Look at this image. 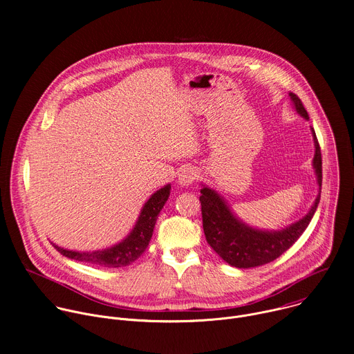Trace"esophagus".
I'll return each mask as SVG.
<instances>
[{"label":"esophagus","instance_id":"1","mask_svg":"<svg viewBox=\"0 0 354 354\" xmlns=\"http://www.w3.org/2000/svg\"><path fill=\"white\" fill-rule=\"evenodd\" d=\"M197 179V172L193 168H185L178 176V182L182 186H189Z\"/></svg>","mask_w":354,"mask_h":354}]
</instances>
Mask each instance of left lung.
<instances>
[{
  "mask_svg": "<svg viewBox=\"0 0 354 354\" xmlns=\"http://www.w3.org/2000/svg\"><path fill=\"white\" fill-rule=\"evenodd\" d=\"M290 99L292 100L295 111L304 118L310 119L308 113L302 105L301 99L290 92ZM315 156H314V169L317 174V180L319 185V192L322 186V157L321 147L315 134L314 127H311ZM200 203H201V217H203V230L209 245L216 250L228 265L238 269L257 268L277 259L284 252L302 235L313 220L317 207L319 205L321 193H318L314 205L308 214L299 221L291 224L290 227L280 231H262L248 227L239 221L234 213L230 210L224 198L213 189L203 186L200 189Z\"/></svg>",
  "mask_w": 354,
  "mask_h": 354,
  "instance_id": "left-lung-1",
  "label": "left lung"
}]
</instances>
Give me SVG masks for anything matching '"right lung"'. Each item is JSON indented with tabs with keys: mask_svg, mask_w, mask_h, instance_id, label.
Here are the masks:
<instances>
[{
	"mask_svg": "<svg viewBox=\"0 0 354 354\" xmlns=\"http://www.w3.org/2000/svg\"><path fill=\"white\" fill-rule=\"evenodd\" d=\"M171 193V185L164 186L162 189L157 190L153 196L148 198L144 205L140 217L131 230V232L118 245L112 248H106L102 250H93V252H75L60 248L53 243V246L60 252V254L68 259H74L84 263H91L96 266L104 268H123L133 263L138 259L142 252L147 249L153 231L158 218L160 212L162 210L165 201L168 200Z\"/></svg>",
	"mask_w": 354,
	"mask_h": 354,
	"instance_id": "right-lung-1",
	"label": "right lung"
}]
</instances>
